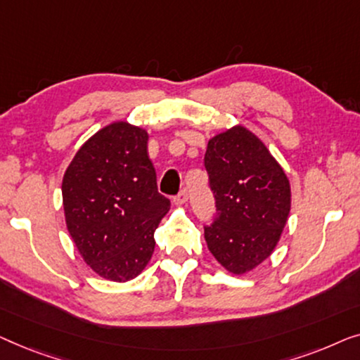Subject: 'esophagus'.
<instances>
[{
	"mask_svg": "<svg viewBox=\"0 0 360 360\" xmlns=\"http://www.w3.org/2000/svg\"><path fill=\"white\" fill-rule=\"evenodd\" d=\"M187 197H189V194H187V189L184 187V189H181L179 191V194L174 197V204H178V205H181V204H186L187 202Z\"/></svg>",
	"mask_w": 360,
	"mask_h": 360,
	"instance_id": "esophagus-1",
	"label": "esophagus"
}]
</instances>
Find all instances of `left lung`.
I'll list each match as a JSON object with an SVG mask.
<instances>
[{
    "label": "left lung",
    "mask_w": 360,
    "mask_h": 360,
    "mask_svg": "<svg viewBox=\"0 0 360 360\" xmlns=\"http://www.w3.org/2000/svg\"><path fill=\"white\" fill-rule=\"evenodd\" d=\"M204 165L215 199V219L204 226L207 246L233 274L271 256L290 212V184L266 145L245 127L215 135Z\"/></svg>",
    "instance_id": "1"
}]
</instances>
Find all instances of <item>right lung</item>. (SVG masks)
<instances>
[{"label":"right lung","mask_w":360,"mask_h":360,"mask_svg":"<svg viewBox=\"0 0 360 360\" xmlns=\"http://www.w3.org/2000/svg\"><path fill=\"white\" fill-rule=\"evenodd\" d=\"M62 194L70 235L96 274L125 282L145 269L171 202L158 192L143 129L114 122L91 136L70 163Z\"/></svg>","instance_id":"right-lung-1"}]
</instances>
